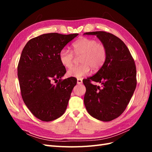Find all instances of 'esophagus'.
Segmentation results:
<instances>
[{"label":"esophagus","mask_w":152,"mask_h":152,"mask_svg":"<svg viewBox=\"0 0 152 152\" xmlns=\"http://www.w3.org/2000/svg\"><path fill=\"white\" fill-rule=\"evenodd\" d=\"M82 83V80L81 79H77V84H80Z\"/></svg>","instance_id":"34e87169"}]
</instances>
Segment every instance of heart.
<instances>
[{
  "mask_svg": "<svg viewBox=\"0 0 152 152\" xmlns=\"http://www.w3.org/2000/svg\"><path fill=\"white\" fill-rule=\"evenodd\" d=\"M73 52L68 49H62L59 53V59L61 65L66 68L73 66L74 53L80 56L79 65L70 68L67 72L69 77L80 78L89 73L91 68L97 71L102 68L107 59V48L97 40L87 37L81 38L72 44Z\"/></svg>",
  "mask_w": 152,
  "mask_h": 152,
  "instance_id": "obj_1",
  "label": "heart"
}]
</instances>
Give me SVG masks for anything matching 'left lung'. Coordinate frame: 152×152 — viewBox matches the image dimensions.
<instances>
[{
  "label": "left lung",
  "mask_w": 152,
  "mask_h": 152,
  "mask_svg": "<svg viewBox=\"0 0 152 152\" xmlns=\"http://www.w3.org/2000/svg\"><path fill=\"white\" fill-rule=\"evenodd\" d=\"M96 35L107 48L104 65L93 76L85 79L84 102L86 110L98 120L108 122L124 112L135 91L136 68L129 50L115 35L103 31L86 32ZM99 82L102 88L91 83Z\"/></svg>",
  "instance_id": "1"
}]
</instances>
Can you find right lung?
<instances>
[{
	"mask_svg": "<svg viewBox=\"0 0 152 152\" xmlns=\"http://www.w3.org/2000/svg\"><path fill=\"white\" fill-rule=\"evenodd\" d=\"M78 35L42 34L30 39L22 50L18 65L21 94L30 111L40 121H54L66 109L77 79H61L66 70L59 61V53ZM53 81L57 84H52Z\"/></svg>",
	"mask_w": 152,
	"mask_h": 152,
	"instance_id": "obj_1",
	"label": "right lung"
}]
</instances>
